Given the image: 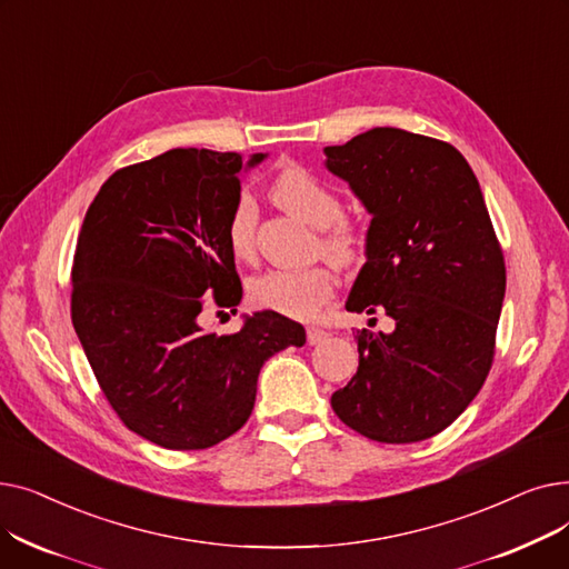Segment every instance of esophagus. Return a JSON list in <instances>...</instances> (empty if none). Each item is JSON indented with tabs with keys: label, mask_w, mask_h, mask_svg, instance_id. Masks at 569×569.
<instances>
[{
	"label": "esophagus",
	"mask_w": 569,
	"mask_h": 569,
	"mask_svg": "<svg viewBox=\"0 0 569 569\" xmlns=\"http://www.w3.org/2000/svg\"><path fill=\"white\" fill-rule=\"evenodd\" d=\"M325 339H327V332L320 330V327H307V341H309L311 346H316V343H320V341H325Z\"/></svg>",
	"instance_id": "obj_1"
}]
</instances>
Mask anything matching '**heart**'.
I'll use <instances>...</instances> for the list:
<instances>
[{
  "instance_id": "b5f03b06",
  "label": "heart",
  "mask_w": 569,
  "mask_h": 569,
  "mask_svg": "<svg viewBox=\"0 0 569 569\" xmlns=\"http://www.w3.org/2000/svg\"><path fill=\"white\" fill-rule=\"evenodd\" d=\"M274 202L320 230L318 247L335 264H350L360 258L362 232L341 219V202L307 168L290 166L272 182ZM258 207L249 193L237 196L226 237L234 258H249L256 244ZM335 292V277L325 264L269 267L249 281V295L258 307L288 318H311Z\"/></svg>"
}]
</instances>
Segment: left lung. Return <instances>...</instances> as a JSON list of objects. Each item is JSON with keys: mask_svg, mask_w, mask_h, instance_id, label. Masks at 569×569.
Segmentation results:
<instances>
[{"mask_svg": "<svg viewBox=\"0 0 569 569\" xmlns=\"http://www.w3.org/2000/svg\"><path fill=\"white\" fill-rule=\"evenodd\" d=\"M322 152L371 214L346 309L392 318V332H357L360 367L332 408L378 442L431 438L482 390L493 360L505 262L480 182L452 144L395 127Z\"/></svg>", "mask_w": 569, "mask_h": 569, "instance_id": "1", "label": "left lung"}]
</instances>
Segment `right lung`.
<instances>
[{
  "label": "right lung",
  "mask_w": 569,
  "mask_h": 569,
  "mask_svg": "<svg viewBox=\"0 0 569 569\" xmlns=\"http://www.w3.org/2000/svg\"><path fill=\"white\" fill-rule=\"evenodd\" d=\"M264 159L170 149L110 174L84 214L76 335L119 420L166 450H204L242 429L262 365L307 343L277 311L244 316L226 337L202 327L209 292L232 313L242 302L226 226L242 172Z\"/></svg>",
  "instance_id": "right-lung-1"
}]
</instances>
